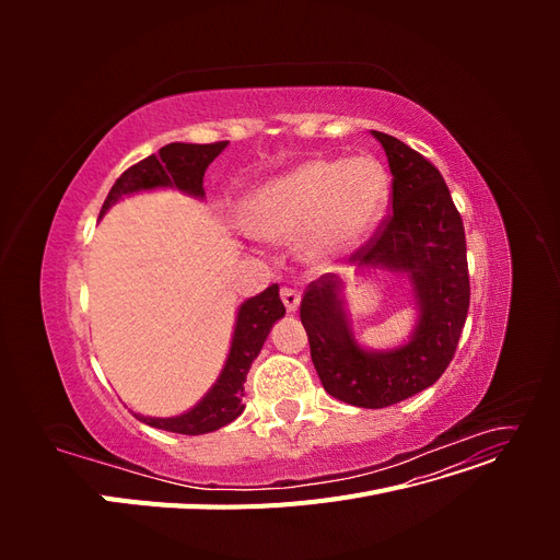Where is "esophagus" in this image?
<instances>
[{"label":"esophagus","instance_id":"esophagus-1","mask_svg":"<svg viewBox=\"0 0 560 560\" xmlns=\"http://www.w3.org/2000/svg\"><path fill=\"white\" fill-rule=\"evenodd\" d=\"M280 296H282L284 308L290 311V313H294V311L299 308V303H301V294H299L296 290H292V287H284V290L280 292Z\"/></svg>","mask_w":560,"mask_h":560}]
</instances>
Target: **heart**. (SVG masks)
I'll return each instance as SVG.
<instances>
[{
  "label": "heart",
  "mask_w": 560,
  "mask_h": 560,
  "mask_svg": "<svg viewBox=\"0 0 560 560\" xmlns=\"http://www.w3.org/2000/svg\"><path fill=\"white\" fill-rule=\"evenodd\" d=\"M387 175L371 156L311 159L247 194L243 226L266 241H292L311 266H334L376 231Z\"/></svg>",
  "instance_id": "b5f03b06"
}]
</instances>
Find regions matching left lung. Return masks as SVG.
<instances>
[{"label": "left lung", "instance_id": "left-lung-1", "mask_svg": "<svg viewBox=\"0 0 560 560\" xmlns=\"http://www.w3.org/2000/svg\"><path fill=\"white\" fill-rule=\"evenodd\" d=\"M393 173V214L352 254L358 276L387 270L409 282L416 322L401 343L376 350L354 338L346 282H311L301 322L327 393L360 409H383L428 389L444 374L467 319L469 273L463 219L436 167L393 135L371 130Z\"/></svg>", "mask_w": 560, "mask_h": 560}]
</instances>
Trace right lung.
Instances as JSON below:
<instances>
[{"mask_svg": "<svg viewBox=\"0 0 560 560\" xmlns=\"http://www.w3.org/2000/svg\"><path fill=\"white\" fill-rule=\"evenodd\" d=\"M229 142L214 144H189V142H173L159 149V154L140 161L138 165L116 179L112 191L105 200L100 217H105L109 208L118 200L142 191L156 189H177L196 200H206V189H202V175L208 165L222 154ZM284 317V306L280 301V287L270 284L261 294L243 301L235 311L231 348L224 360L222 371H219L212 387L202 395L189 411L171 418H154L135 413V418L147 422V425L175 432V434H208L219 428L229 425L245 411V381L252 362L257 360L266 338L273 329L276 322Z\"/></svg>", "mask_w": 560, "mask_h": 560, "instance_id": "add662e5", "label": "right lung"}]
</instances>
